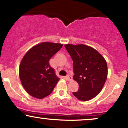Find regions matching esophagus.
<instances>
[{"mask_svg":"<svg viewBox=\"0 0 128 128\" xmlns=\"http://www.w3.org/2000/svg\"><path fill=\"white\" fill-rule=\"evenodd\" d=\"M66 78L67 79V80H68V81H71V80H72V79H73L72 76H70V75H67V76H66Z\"/></svg>","mask_w":128,"mask_h":128,"instance_id":"34e87169","label":"esophagus"}]
</instances>
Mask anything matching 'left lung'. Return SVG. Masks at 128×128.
<instances>
[{"label": "left lung", "instance_id": "8db88e82", "mask_svg": "<svg viewBox=\"0 0 128 128\" xmlns=\"http://www.w3.org/2000/svg\"><path fill=\"white\" fill-rule=\"evenodd\" d=\"M73 63V79L79 90L73 94L80 100L86 101L102 90L108 75L105 60L96 50L84 44H66Z\"/></svg>", "mask_w": 128, "mask_h": 128}]
</instances>
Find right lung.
Returning <instances> with one entry per match:
<instances>
[{
	"label": "right lung",
	"mask_w": 128,
	"mask_h": 128,
	"mask_svg": "<svg viewBox=\"0 0 128 128\" xmlns=\"http://www.w3.org/2000/svg\"><path fill=\"white\" fill-rule=\"evenodd\" d=\"M62 46L43 42L32 47L23 56L19 67V76L22 86L30 96L42 99L54 90L60 78L50 66L49 60Z\"/></svg>",
	"instance_id": "add662e5"
}]
</instances>
